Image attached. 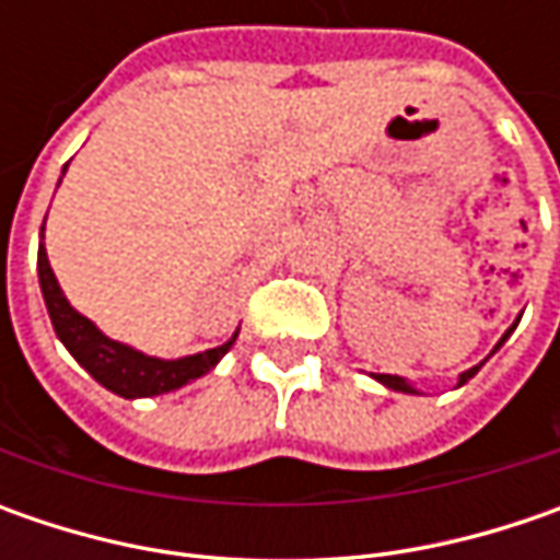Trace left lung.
Segmentation results:
<instances>
[{
  "label": "left lung",
  "instance_id": "8db88e82",
  "mask_svg": "<svg viewBox=\"0 0 560 560\" xmlns=\"http://www.w3.org/2000/svg\"><path fill=\"white\" fill-rule=\"evenodd\" d=\"M517 320H521V317H517ZM514 327H517V324H514ZM514 327H511V330H514ZM511 330H508V334L502 336V339H499V346H502V342H505L508 336H511ZM499 346H495V349H499ZM495 349H492V352H495ZM480 368H483V361H480V364H477V368H470V371H464V374L458 376V386H464V383H467V380H470V376L477 374V371H480ZM374 380H380V383H383V386H389V389H396V393H418V389H415V386H411V383H408V380H405V376L374 374Z\"/></svg>",
  "mask_w": 560,
  "mask_h": 560
}]
</instances>
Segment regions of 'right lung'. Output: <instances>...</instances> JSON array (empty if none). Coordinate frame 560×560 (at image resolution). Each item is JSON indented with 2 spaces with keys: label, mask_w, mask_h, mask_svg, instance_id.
<instances>
[{
  "label": "right lung",
  "mask_w": 560,
  "mask_h": 560,
  "mask_svg": "<svg viewBox=\"0 0 560 560\" xmlns=\"http://www.w3.org/2000/svg\"><path fill=\"white\" fill-rule=\"evenodd\" d=\"M43 230H46V221H43ZM36 270H39V290L46 299L49 317H52L55 336L65 342V349L77 358V364L86 374L120 398L162 396V393L180 389L189 380H199L230 352V346L236 342V334H240L236 330L224 346L205 349L199 355L174 358V361L142 355L118 339H108L90 317L71 308V302L65 299V292L49 268V255H46L43 243H39V255H36Z\"/></svg>",
  "instance_id": "1"
}]
</instances>
